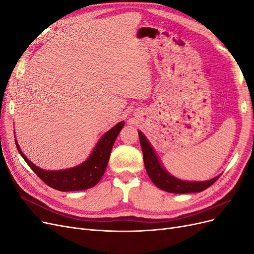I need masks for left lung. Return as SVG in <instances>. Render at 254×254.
<instances>
[{
  "mask_svg": "<svg viewBox=\"0 0 254 254\" xmlns=\"http://www.w3.org/2000/svg\"><path fill=\"white\" fill-rule=\"evenodd\" d=\"M137 132H139L140 136L146 172H147L153 184L159 189L174 194L199 193V191H202L210 188L219 178V176H217L206 181H186L177 178V177L168 173L163 165L161 164L155 149H153L149 141L146 139L144 133L140 130H137Z\"/></svg>",
  "mask_w": 254,
  "mask_h": 254,
  "instance_id": "1",
  "label": "left lung"
}]
</instances>
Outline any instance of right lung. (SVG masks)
<instances>
[{
  "label": "right lung",
  "mask_w": 254,
  "mask_h": 254,
  "mask_svg": "<svg viewBox=\"0 0 254 254\" xmlns=\"http://www.w3.org/2000/svg\"><path fill=\"white\" fill-rule=\"evenodd\" d=\"M124 125L125 122L122 121L113 126L109 131H107L99 139L91 155L84 162L74 167L60 171H47L38 167L32 161H29L27 157H25L20 148L17 139L14 141H16L17 148L22 158L25 160V162L36 173V175L49 187L61 191L82 190L93 188L102 179L107 165H108L113 144Z\"/></svg>",
  "instance_id": "obj_1"
}]
</instances>
